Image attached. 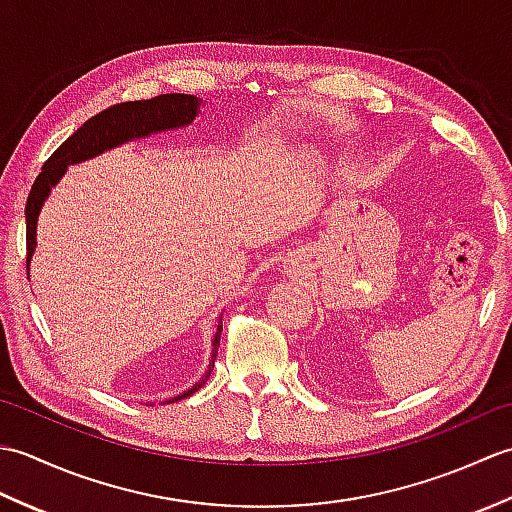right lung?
I'll list each match as a JSON object with an SVG mask.
<instances>
[{
  "label": "right lung",
  "instance_id": "add662e5",
  "mask_svg": "<svg viewBox=\"0 0 512 512\" xmlns=\"http://www.w3.org/2000/svg\"><path fill=\"white\" fill-rule=\"evenodd\" d=\"M200 99L191 94H160L154 96L149 101H127V103H118L107 107V110L99 112L96 116L88 118L76 132L65 140V143L54 151V154L43 162L41 173L37 176L35 184L28 193V202H26V266L30 268V259L35 255V246H37V220H39V211L43 202L50 195V189L61 180L70 165H76V162L90 160L94 156L103 154L107 149H114L123 143H129L134 138H143L149 134H158V132H169V129L176 127H187L193 123V118L200 112ZM220 334H222V325L217 323V332L213 339V352H211V361L206 374L195 383L191 389L184 391L180 396H173L165 400V405L169 402H176L195 394L206 380H209L213 365H215V356H217V347H220Z\"/></svg>",
  "mask_w": 512,
  "mask_h": 512
}]
</instances>
